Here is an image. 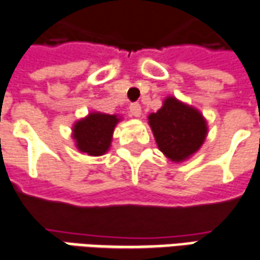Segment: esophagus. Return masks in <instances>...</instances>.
Wrapping results in <instances>:
<instances>
[{
	"label": "esophagus",
	"mask_w": 260,
	"mask_h": 260,
	"mask_svg": "<svg viewBox=\"0 0 260 260\" xmlns=\"http://www.w3.org/2000/svg\"><path fill=\"white\" fill-rule=\"evenodd\" d=\"M129 112L131 115H134V117H141L142 107H141V104H138V103H134V104L129 105Z\"/></svg>",
	"instance_id": "34e87169"
}]
</instances>
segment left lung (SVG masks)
<instances>
[{
    "label": "left lung",
    "instance_id": "1",
    "mask_svg": "<svg viewBox=\"0 0 260 260\" xmlns=\"http://www.w3.org/2000/svg\"><path fill=\"white\" fill-rule=\"evenodd\" d=\"M156 143L170 160L181 161L197 152L207 135V124L197 110L173 97L149 115Z\"/></svg>",
    "mask_w": 260,
    "mask_h": 260
}]
</instances>
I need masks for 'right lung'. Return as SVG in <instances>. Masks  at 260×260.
Returning <instances> with one entry per match:
<instances>
[{"mask_svg":"<svg viewBox=\"0 0 260 260\" xmlns=\"http://www.w3.org/2000/svg\"><path fill=\"white\" fill-rule=\"evenodd\" d=\"M119 121L117 115L92 112L74 124L73 138L77 148L87 155H104L111 145L112 132Z\"/></svg>","mask_w":260,"mask_h":260,"instance_id":"add662e5","label":"right lung"}]
</instances>
